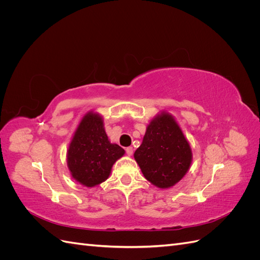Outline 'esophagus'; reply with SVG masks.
<instances>
[{"label": "esophagus", "instance_id": "1", "mask_svg": "<svg viewBox=\"0 0 260 260\" xmlns=\"http://www.w3.org/2000/svg\"><path fill=\"white\" fill-rule=\"evenodd\" d=\"M125 153H127V155H128V156H131V155L133 154V147L129 146V147L125 148Z\"/></svg>", "mask_w": 260, "mask_h": 260}]
</instances>
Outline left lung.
Wrapping results in <instances>:
<instances>
[{
	"instance_id": "left-lung-1",
	"label": "left lung",
	"mask_w": 260,
	"mask_h": 260,
	"mask_svg": "<svg viewBox=\"0 0 260 260\" xmlns=\"http://www.w3.org/2000/svg\"><path fill=\"white\" fill-rule=\"evenodd\" d=\"M135 159L145 179L159 188L174 186L186 175L192 149L172 115L162 112L153 118Z\"/></svg>"
}]
</instances>
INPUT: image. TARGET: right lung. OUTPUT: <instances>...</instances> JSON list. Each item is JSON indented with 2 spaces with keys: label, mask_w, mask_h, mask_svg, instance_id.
Segmentation results:
<instances>
[{
  "label": "right lung",
  "mask_w": 260,
  "mask_h": 260,
  "mask_svg": "<svg viewBox=\"0 0 260 260\" xmlns=\"http://www.w3.org/2000/svg\"><path fill=\"white\" fill-rule=\"evenodd\" d=\"M123 155L124 149L108 140L103 117L89 112L78 124L69 144L67 166L77 182L93 187L108 179L113 165Z\"/></svg>",
  "instance_id": "obj_1"
}]
</instances>
